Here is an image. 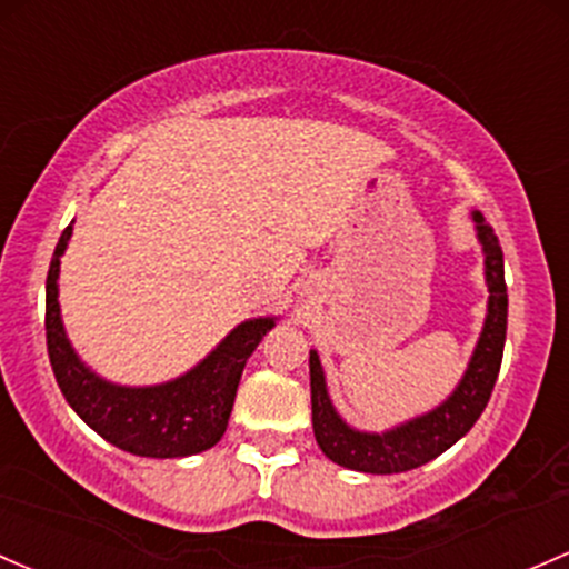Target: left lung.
Instances as JSON below:
<instances>
[{"label": "left lung", "instance_id": "1", "mask_svg": "<svg viewBox=\"0 0 569 569\" xmlns=\"http://www.w3.org/2000/svg\"><path fill=\"white\" fill-rule=\"evenodd\" d=\"M477 242L486 256L488 283V313L477 338L471 360L460 376L458 387L441 400L436 409L420 417L400 422L381 433L351 428L332 406L327 390L325 368L319 351L310 349V406H313V433L321 452L332 463L365 475H398L428 463L466 436L486 411L496 376L501 368L507 338V286H505V253L493 229L486 223L482 212H471Z\"/></svg>", "mask_w": 569, "mask_h": 569}]
</instances>
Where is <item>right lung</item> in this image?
Here are the masks:
<instances>
[{"mask_svg": "<svg viewBox=\"0 0 569 569\" xmlns=\"http://www.w3.org/2000/svg\"><path fill=\"white\" fill-rule=\"evenodd\" d=\"M70 237L73 223L59 237L46 278L48 357L70 409L109 445L141 458H188L218 445L234 409L244 362L278 319L259 316L242 321L204 360L163 385H113L81 360L64 332L59 259L68 250Z\"/></svg>", "mask_w": 569, "mask_h": 569, "instance_id": "right-lung-1", "label": "right lung"}]
</instances>
